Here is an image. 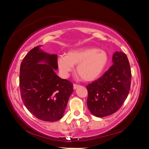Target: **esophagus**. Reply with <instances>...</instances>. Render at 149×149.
Here are the masks:
<instances>
[{
    "label": "esophagus",
    "mask_w": 149,
    "mask_h": 149,
    "mask_svg": "<svg viewBox=\"0 0 149 149\" xmlns=\"http://www.w3.org/2000/svg\"><path fill=\"white\" fill-rule=\"evenodd\" d=\"M79 85H77V84H74V89H76L77 87H79Z\"/></svg>",
    "instance_id": "obj_1"
}]
</instances>
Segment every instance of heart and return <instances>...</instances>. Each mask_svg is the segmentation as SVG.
I'll list each match as a JSON object with an SVG mask.
<instances>
[{
    "label": "heart",
    "mask_w": 149,
    "mask_h": 149,
    "mask_svg": "<svg viewBox=\"0 0 149 149\" xmlns=\"http://www.w3.org/2000/svg\"><path fill=\"white\" fill-rule=\"evenodd\" d=\"M108 62L107 52L97 48L71 50L66 56L60 55L57 58L58 67L63 76H68L74 71V65H77V74L85 81H92L100 77Z\"/></svg>",
    "instance_id": "b5f03b06"
}]
</instances>
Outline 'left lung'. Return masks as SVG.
Returning <instances> with one entry per match:
<instances>
[{
	"mask_svg": "<svg viewBox=\"0 0 149 149\" xmlns=\"http://www.w3.org/2000/svg\"><path fill=\"white\" fill-rule=\"evenodd\" d=\"M113 65L99 79L87 85V107L95 116L102 118L120 109L129 94L132 72L127 55L116 52Z\"/></svg>",
	"mask_w": 149,
	"mask_h": 149,
	"instance_id": "obj_1",
	"label": "left lung"
}]
</instances>
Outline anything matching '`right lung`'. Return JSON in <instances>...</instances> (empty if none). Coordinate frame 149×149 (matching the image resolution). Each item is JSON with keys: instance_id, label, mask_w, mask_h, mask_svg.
Returning a JSON list of instances; mask_svg holds the SVG:
<instances>
[{"instance_id": "obj_1", "label": "right lung", "mask_w": 149, "mask_h": 149, "mask_svg": "<svg viewBox=\"0 0 149 149\" xmlns=\"http://www.w3.org/2000/svg\"><path fill=\"white\" fill-rule=\"evenodd\" d=\"M39 47L30 50L20 65V94L24 105L34 116L55 122L64 114L74 91L73 84L54 72L58 69L57 55L44 52Z\"/></svg>"}]
</instances>
